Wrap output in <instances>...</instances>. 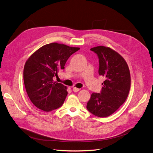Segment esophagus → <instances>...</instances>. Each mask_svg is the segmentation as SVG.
Returning a JSON list of instances; mask_svg holds the SVG:
<instances>
[{
	"instance_id": "1",
	"label": "esophagus",
	"mask_w": 153,
	"mask_h": 153,
	"mask_svg": "<svg viewBox=\"0 0 153 153\" xmlns=\"http://www.w3.org/2000/svg\"><path fill=\"white\" fill-rule=\"evenodd\" d=\"M80 89H78V88H76V87H73V91L75 92H77L78 91H79Z\"/></svg>"
}]
</instances>
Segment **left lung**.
I'll use <instances>...</instances> for the list:
<instances>
[{
  "instance_id": "obj_1",
  "label": "left lung",
  "mask_w": 153,
  "mask_h": 153,
  "mask_svg": "<svg viewBox=\"0 0 153 153\" xmlns=\"http://www.w3.org/2000/svg\"><path fill=\"white\" fill-rule=\"evenodd\" d=\"M91 50L98 55V73L105 80L100 93H92L87 109L95 116L108 117L126 101L130 89V73L126 62L114 50L103 46Z\"/></svg>"
}]
</instances>
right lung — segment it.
Wrapping results in <instances>:
<instances>
[{
	"label": "right lung",
	"instance_id": "right-lung-1",
	"mask_svg": "<svg viewBox=\"0 0 153 153\" xmlns=\"http://www.w3.org/2000/svg\"><path fill=\"white\" fill-rule=\"evenodd\" d=\"M80 50L57 43L45 45L27 60L24 69V81L27 93L37 108L45 112L62 105L68 92L61 83L54 82L53 77L64 69L69 57Z\"/></svg>",
	"mask_w": 153,
	"mask_h": 153
}]
</instances>
